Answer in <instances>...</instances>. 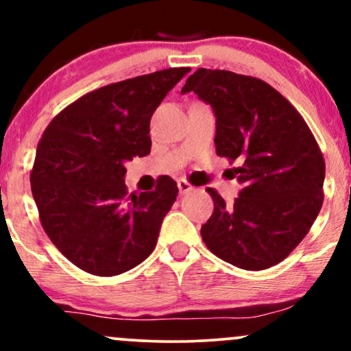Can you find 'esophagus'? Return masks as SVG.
<instances>
[{"mask_svg":"<svg viewBox=\"0 0 351 351\" xmlns=\"http://www.w3.org/2000/svg\"><path fill=\"white\" fill-rule=\"evenodd\" d=\"M176 184H178L180 195H186V193L193 191V186H191V184L188 183V181H184V180H178V181H176Z\"/></svg>","mask_w":351,"mask_h":351,"instance_id":"esophagus-1","label":"esophagus"}]
</instances>
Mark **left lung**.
Segmentation results:
<instances>
[{"instance_id": "left-lung-1", "label": "left lung", "mask_w": 351, "mask_h": 351, "mask_svg": "<svg viewBox=\"0 0 351 351\" xmlns=\"http://www.w3.org/2000/svg\"><path fill=\"white\" fill-rule=\"evenodd\" d=\"M216 117V153L237 160L241 191L228 206L215 189V211L201 226L208 249L245 271L279 264L304 239L324 201L325 162L299 112L264 80L198 69L181 88Z\"/></svg>"}]
</instances>
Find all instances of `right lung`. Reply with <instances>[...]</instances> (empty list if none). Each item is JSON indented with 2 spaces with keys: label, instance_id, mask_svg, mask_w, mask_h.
Wrapping results in <instances>:
<instances>
[{
  "label": "right lung",
  "instance_id": "add662e5",
  "mask_svg": "<svg viewBox=\"0 0 351 351\" xmlns=\"http://www.w3.org/2000/svg\"><path fill=\"white\" fill-rule=\"evenodd\" d=\"M189 71L163 69L100 87L44 130L31 191L46 234L82 271L119 276L155 249L178 186L160 176L153 191L127 196L125 163L150 153L153 112Z\"/></svg>",
  "mask_w": 351,
  "mask_h": 351
}]
</instances>
